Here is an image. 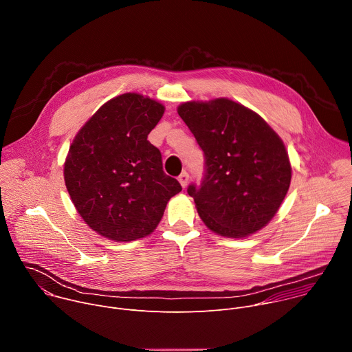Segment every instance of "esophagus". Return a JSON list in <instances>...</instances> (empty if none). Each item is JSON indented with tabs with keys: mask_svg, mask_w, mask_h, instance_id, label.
<instances>
[{
	"mask_svg": "<svg viewBox=\"0 0 352 352\" xmlns=\"http://www.w3.org/2000/svg\"><path fill=\"white\" fill-rule=\"evenodd\" d=\"M178 181H179V184H181L182 188H186V185H188V182H189V175H188V173L184 171V173L178 177Z\"/></svg>",
	"mask_w": 352,
	"mask_h": 352,
	"instance_id": "34e87169",
	"label": "esophagus"
}]
</instances>
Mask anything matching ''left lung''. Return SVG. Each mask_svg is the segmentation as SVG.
I'll return each mask as SVG.
<instances>
[{"instance_id":"left-lung-1","label":"left lung","mask_w":352,"mask_h":352,"mask_svg":"<svg viewBox=\"0 0 352 352\" xmlns=\"http://www.w3.org/2000/svg\"><path fill=\"white\" fill-rule=\"evenodd\" d=\"M177 111L205 153V178L188 193L206 227L245 238L267 226L291 182L281 138L259 114L226 97L186 102Z\"/></svg>"}]
</instances>
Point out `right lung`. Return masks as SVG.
<instances>
[{"mask_svg": "<svg viewBox=\"0 0 352 352\" xmlns=\"http://www.w3.org/2000/svg\"><path fill=\"white\" fill-rule=\"evenodd\" d=\"M164 110L153 98L124 93L100 107L74 138L64 179L78 213L97 234L117 242L147 236L182 190L163 171L160 150L147 140Z\"/></svg>", "mask_w": 352, "mask_h": 352, "instance_id": "1", "label": "right lung"}]
</instances>
